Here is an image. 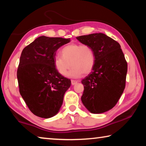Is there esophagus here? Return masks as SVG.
<instances>
[{
    "label": "esophagus",
    "instance_id": "1",
    "mask_svg": "<svg viewBox=\"0 0 146 146\" xmlns=\"http://www.w3.org/2000/svg\"><path fill=\"white\" fill-rule=\"evenodd\" d=\"M78 82V80H71V84L75 85L76 83Z\"/></svg>",
    "mask_w": 146,
    "mask_h": 146
}]
</instances>
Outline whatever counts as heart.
I'll return each instance as SVG.
<instances>
[{
    "mask_svg": "<svg viewBox=\"0 0 146 146\" xmlns=\"http://www.w3.org/2000/svg\"><path fill=\"white\" fill-rule=\"evenodd\" d=\"M61 56L54 59V66L61 75H66L73 66L68 76L78 78L82 74H88L92 71L95 62L93 49L88 44H71L61 49Z\"/></svg>",
    "mask_w": 146,
    "mask_h": 146,
    "instance_id": "1",
    "label": "heart"
}]
</instances>
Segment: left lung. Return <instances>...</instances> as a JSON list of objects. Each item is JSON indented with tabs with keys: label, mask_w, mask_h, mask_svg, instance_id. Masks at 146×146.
<instances>
[{
	"label": "left lung",
	"mask_w": 146,
	"mask_h": 146,
	"mask_svg": "<svg viewBox=\"0 0 146 146\" xmlns=\"http://www.w3.org/2000/svg\"><path fill=\"white\" fill-rule=\"evenodd\" d=\"M76 39L90 46L95 55L93 71L82 80L84 87L82 102L92 113L108 111L117 104L125 86L127 64L120 45L101 33Z\"/></svg>",
	"instance_id": "obj_1"
}]
</instances>
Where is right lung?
<instances>
[{
    "instance_id": "1",
    "label": "right lung",
    "mask_w": 146,
    "mask_h": 146,
    "mask_svg": "<svg viewBox=\"0 0 146 146\" xmlns=\"http://www.w3.org/2000/svg\"><path fill=\"white\" fill-rule=\"evenodd\" d=\"M70 42V38L41 36L22 51L17 73L20 94L37 117L48 118L57 114L70 87V79L54 66L56 51Z\"/></svg>"
}]
</instances>
